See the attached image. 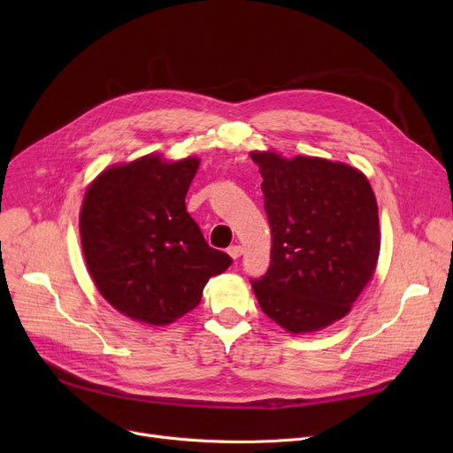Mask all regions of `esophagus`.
Masks as SVG:
<instances>
[{"label":"esophagus","mask_w":453,"mask_h":453,"mask_svg":"<svg viewBox=\"0 0 453 453\" xmlns=\"http://www.w3.org/2000/svg\"><path fill=\"white\" fill-rule=\"evenodd\" d=\"M227 253L233 257V258H241L244 255V248L242 246H231L227 250Z\"/></svg>","instance_id":"esophagus-1"}]
</instances>
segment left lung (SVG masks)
I'll return each instance as SVG.
<instances>
[{
    "instance_id": "8db88e82",
    "label": "left lung",
    "mask_w": 453,
    "mask_h": 453,
    "mask_svg": "<svg viewBox=\"0 0 453 453\" xmlns=\"http://www.w3.org/2000/svg\"><path fill=\"white\" fill-rule=\"evenodd\" d=\"M272 229L270 268L251 287L263 312L294 334L349 314L380 253L378 205L345 163L251 152Z\"/></svg>"
}]
</instances>
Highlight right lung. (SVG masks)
Here are the masks:
<instances>
[{"instance_id":"right-lung-1","label":"right lung","mask_w":453,"mask_h":453,"mask_svg":"<svg viewBox=\"0 0 453 453\" xmlns=\"http://www.w3.org/2000/svg\"><path fill=\"white\" fill-rule=\"evenodd\" d=\"M200 161L145 156L97 176L81 209V242L103 297L121 314L169 325L200 304L231 257L211 248L185 196Z\"/></svg>"}]
</instances>
